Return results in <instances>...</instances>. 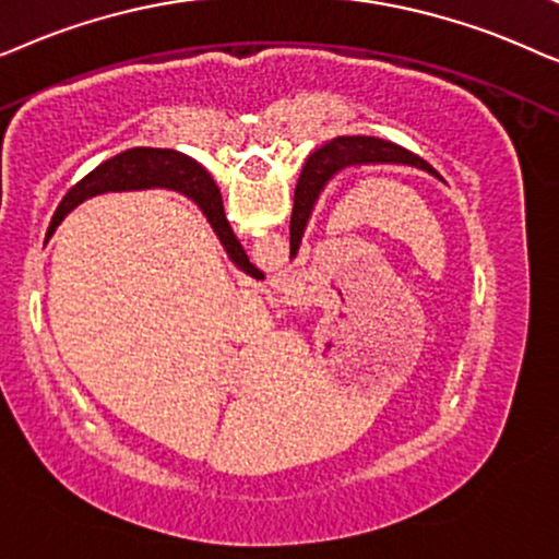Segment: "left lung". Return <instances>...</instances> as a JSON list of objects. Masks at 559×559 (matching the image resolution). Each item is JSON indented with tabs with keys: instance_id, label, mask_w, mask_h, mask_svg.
I'll use <instances>...</instances> for the list:
<instances>
[{
	"instance_id": "8db88e82",
	"label": "left lung",
	"mask_w": 559,
	"mask_h": 559,
	"mask_svg": "<svg viewBox=\"0 0 559 559\" xmlns=\"http://www.w3.org/2000/svg\"><path fill=\"white\" fill-rule=\"evenodd\" d=\"M362 163H404V166H414L427 170V174L437 176L442 181V176L429 166L427 160L414 155L406 147L393 145L389 140L381 138H366V135H353V138H334L332 143L319 147L317 153L309 155L307 166L301 170L299 183H296V197H294V214H292V255H296L301 245V235L307 229V222L314 210L319 193L324 191V186L340 174L342 168L349 166H362Z\"/></svg>"
}]
</instances>
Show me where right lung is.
Segmentation results:
<instances>
[{"label": "right lung", "mask_w": 559, "mask_h": 559, "mask_svg": "<svg viewBox=\"0 0 559 559\" xmlns=\"http://www.w3.org/2000/svg\"><path fill=\"white\" fill-rule=\"evenodd\" d=\"M151 186H166V189L181 191L191 197L193 202L202 206V212L210 219L214 233H217L222 248L229 260L240 267V271L258 275V267L250 263L245 255L240 240H237L233 227L225 217V206H222V193L212 176L199 166L197 160L178 151H160V147H132L115 155V158L104 160L96 166L92 174L81 178L73 189L66 193L61 206H58L53 222H50V233L61 225V219L69 214L73 206H79L86 199L96 197L104 191H130V189H151Z\"/></svg>", "instance_id": "right-lung-1"}]
</instances>
